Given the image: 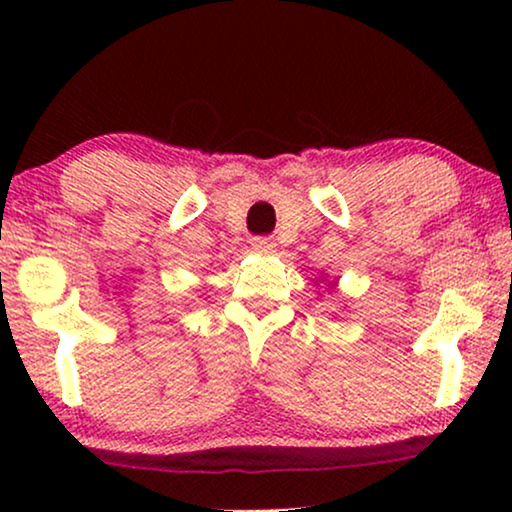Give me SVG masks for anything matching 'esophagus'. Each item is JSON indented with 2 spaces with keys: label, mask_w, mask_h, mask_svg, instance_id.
<instances>
[{
  "label": "esophagus",
  "mask_w": 512,
  "mask_h": 512,
  "mask_svg": "<svg viewBox=\"0 0 512 512\" xmlns=\"http://www.w3.org/2000/svg\"><path fill=\"white\" fill-rule=\"evenodd\" d=\"M251 247H254V251H258V254H272L277 244L272 237H254V240H251Z\"/></svg>",
  "instance_id": "34e87169"
}]
</instances>
